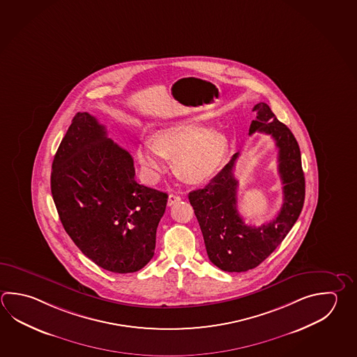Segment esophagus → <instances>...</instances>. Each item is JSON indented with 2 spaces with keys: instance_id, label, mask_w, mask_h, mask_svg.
<instances>
[{
  "instance_id": "obj_1",
  "label": "esophagus",
  "mask_w": 357,
  "mask_h": 357,
  "mask_svg": "<svg viewBox=\"0 0 357 357\" xmlns=\"http://www.w3.org/2000/svg\"><path fill=\"white\" fill-rule=\"evenodd\" d=\"M182 198L179 197V195H169L168 198V206L170 207V206H173V204H175L176 202H179Z\"/></svg>"
}]
</instances>
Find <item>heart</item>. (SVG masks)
I'll list each match as a JSON object with an SVG mask.
<instances>
[{"mask_svg": "<svg viewBox=\"0 0 357 357\" xmlns=\"http://www.w3.org/2000/svg\"><path fill=\"white\" fill-rule=\"evenodd\" d=\"M229 144L225 135L206 130L195 122L173 123L155 131L151 142L144 140L135 150L136 160L149 182L167 172V159L185 182H207L222 167Z\"/></svg>", "mask_w": 357, "mask_h": 357, "instance_id": "heart-1", "label": "heart"}]
</instances>
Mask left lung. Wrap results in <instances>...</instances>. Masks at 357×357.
Here are the masks:
<instances>
[{"label":"left lung","instance_id":"8db88e82","mask_svg":"<svg viewBox=\"0 0 357 357\" xmlns=\"http://www.w3.org/2000/svg\"><path fill=\"white\" fill-rule=\"evenodd\" d=\"M255 120L249 135H270L278 148V169L282 183L280 212L261 226H251L237 211L238 182L234 174L236 153L229 164L203 189L188 195L202 231L209 260L229 273L254 269L282 243L301 215L305 195L301 150L294 135L264 102L252 108Z\"/></svg>","mask_w":357,"mask_h":357}]
</instances>
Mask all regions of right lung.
Listing matches in <instances>:
<instances>
[{"mask_svg": "<svg viewBox=\"0 0 357 357\" xmlns=\"http://www.w3.org/2000/svg\"><path fill=\"white\" fill-rule=\"evenodd\" d=\"M50 185L63 227L102 269L135 273L153 259L168 195L135 181L132 156L92 114L73 117L56 150Z\"/></svg>", "mask_w": 357, "mask_h": 357, "instance_id": "1", "label": "right lung"}]
</instances>
